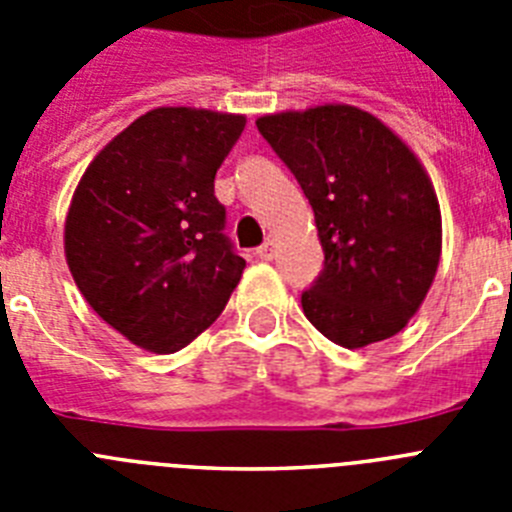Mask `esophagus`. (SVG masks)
Instances as JSON below:
<instances>
[{
  "label": "esophagus",
  "instance_id": "esophagus-1",
  "mask_svg": "<svg viewBox=\"0 0 512 512\" xmlns=\"http://www.w3.org/2000/svg\"><path fill=\"white\" fill-rule=\"evenodd\" d=\"M274 248H277V243H274L269 238V241H266L264 246L256 248V256H259V259H264V261H271V259H274V253H277V251H274Z\"/></svg>",
  "mask_w": 512,
  "mask_h": 512
}]
</instances>
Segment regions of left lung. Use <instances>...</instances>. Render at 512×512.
Returning a JSON list of instances; mask_svg holds the SVG:
<instances>
[{
  "instance_id": "1",
  "label": "left lung",
  "mask_w": 512,
  "mask_h": 512,
  "mask_svg": "<svg viewBox=\"0 0 512 512\" xmlns=\"http://www.w3.org/2000/svg\"><path fill=\"white\" fill-rule=\"evenodd\" d=\"M310 200L325 261L302 292L307 320L343 348L400 333L441 259L431 179L387 125L348 104L256 120Z\"/></svg>"
}]
</instances>
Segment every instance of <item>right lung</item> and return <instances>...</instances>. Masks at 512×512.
I'll list each match as a JSON object with an SVG mask.
<instances>
[{
	"instance_id": "add662e5",
	"label": "right lung",
	"mask_w": 512,
	"mask_h": 512,
	"mask_svg": "<svg viewBox=\"0 0 512 512\" xmlns=\"http://www.w3.org/2000/svg\"><path fill=\"white\" fill-rule=\"evenodd\" d=\"M243 115L158 107L130 122L81 176L66 215L71 277L104 323L153 354L210 328L246 261L225 230L215 174Z\"/></svg>"
}]
</instances>
